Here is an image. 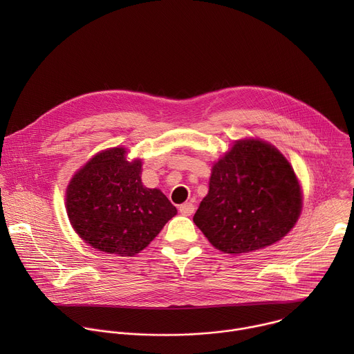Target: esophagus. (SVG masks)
Returning a JSON list of instances; mask_svg holds the SVG:
<instances>
[{"label": "esophagus", "mask_w": 354, "mask_h": 354, "mask_svg": "<svg viewBox=\"0 0 354 354\" xmlns=\"http://www.w3.org/2000/svg\"><path fill=\"white\" fill-rule=\"evenodd\" d=\"M179 212L183 216H192L194 213V205L190 203V201H186V203L179 206Z\"/></svg>", "instance_id": "esophagus-1"}]
</instances>
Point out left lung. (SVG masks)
I'll return each mask as SVG.
<instances>
[{
    "mask_svg": "<svg viewBox=\"0 0 354 354\" xmlns=\"http://www.w3.org/2000/svg\"><path fill=\"white\" fill-rule=\"evenodd\" d=\"M299 213L301 190L288 161L265 141L243 140L214 164L193 221L217 249L246 254L286 236Z\"/></svg>",
    "mask_w": 354,
    "mask_h": 354,
    "instance_id": "1",
    "label": "left lung"
}]
</instances>
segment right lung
Instances as JSON below:
<instances>
[{
    "instance_id": "right-lung-1",
    "label": "right lung",
    "mask_w": 354,
    "mask_h": 354,
    "mask_svg": "<svg viewBox=\"0 0 354 354\" xmlns=\"http://www.w3.org/2000/svg\"><path fill=\"white\" fill-rule=\"evenodd\" d=\"M124 148L96 154L71 179L67 213L73 228L91 246L133 257L176 214L158 189L141 182V161H126Z\"/></svg>"
}]
</instances>
